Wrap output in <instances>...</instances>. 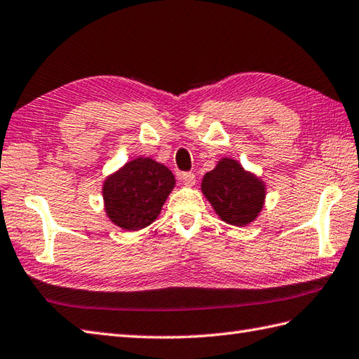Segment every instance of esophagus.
<instances>
[{"instance_id": "34e87169", "label": "esophagus", "mask_w": 359, "mask_h": 359, "mask_svg": "<svg viewBox=\"0 0 359 359\" xmlns=\"http://www.w3.org/2000/svg\"><path fill=\"white\" fill-rule=\"evenodd\" d=\"M180 179H182V182H184L187 187H193L196 184L194 172H184V174L180 175Z\"/></svg>"}]
</instances>
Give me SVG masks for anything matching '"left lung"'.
<instances>
[{
	"label": "left lung",
	"mask_w": 359,
	"mask_h": 359,
	"mask_svg": "<svg viewBox=\"0 0 359 359\" xmlns=\"http://www.w3.org/2000/svg\"><path fill=\"white\" fill-rule=\"evenodd\" d=\"M202 193L224 222L243 226L257 217L264 207L265 185L233 158H222L203 175Z\"/></svg>",
	"instance_id": "obj_1"
}]
</instances>
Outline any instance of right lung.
Wrapping results in <instances>:
<instances>
[{
  "label": "right lung",
  "mask_w": 359,
  "mask_h": 359,
  "mask_svg": "<svg viewBox=\"0 0 359 359\" xmlns=\"http://www.w3.org/2000/svg\"><path fill=\"white\" fill-rule=\"evenodd\" d=\"M174 185L165 165L149 157L134 158L104 180L106 215L123 230H142L157 219Z\"/></svg>",
  "instance_id": "1"
}]
</instances>
